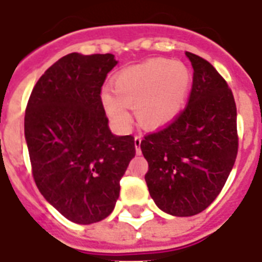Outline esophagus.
I'll list each match as a JSON object with an SVG mask.
<instances>
[{"label": "esophagus", "instance_id": "34e87169", "mask_svg": "<svg viewBox=\"0 0 262 262\" xmlns=\"http://www.w3.org/2000/svg\"><path fill=\"white\" fill-rule=\"evenodd\" d=\"M141 136H136L135 137V145H136V152L137 154H140L141 152V149H140V145H141Z\"/></svg>", "mask_w": 262, "mask_h": 262}]
</instances>
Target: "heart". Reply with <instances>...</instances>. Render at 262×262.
Here are the masks:
<instances>
[{"instance_id": "b5f03b06", "label": "heart", "mask_w": 262, "mask_h": 262, "mask_svg": "<svg viewBox=\"0 0 262 262\" xmlns=\"http://www.w3.org/2000/svg\"><path fill=\"white\" fill-rule=\"evenodd\" d=\"M191 85V73L179 61L158 58L123 69L113 80L114 95H102L107 114L118 126L130 123L127 107H135L140 125L159 127L182 111Z\"/></svg>"}]
</instances>
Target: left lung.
Here are the masks:
<instances>
[{"instance_id": "8db88e82", "label": "left lung", "mask_w": 262, "mask_h": 262, "mask_svg": "<svg viewBox=\"0 0 262 262\" xmlns=\"http://www.w3.org/2000/svg\"><path fill=\"white\" fill-rule=\"evenodd\" d=\"M193 85L185 110L163 129L144 136L149 194L174 216L203 212L219 195L238 154L236 106L227 81L207 59L186 51Z\"/></svg>"}]
</instances>
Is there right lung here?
I'll return each instance as SVG.
<instances>
[{
    "label": "right lung",
    "mask_w": 262,
    "mask_h": 262,
    "mask_svg": "<svg viewBox=\"0 0 262 262\" xmlns=\"http://www.w3.org/2000/svg\"><path fill=\"white\" fill-rule=\"evenodd\" d=\"M115 65L113 54L71 53L43 73L27 103L24 135L34 181L73 223L110 215L136 155L133 136L110 132L100 98Z\"/></svg>",
    "instance_id": "obj_1"
}]
</instances>
